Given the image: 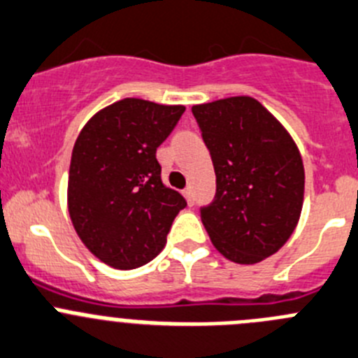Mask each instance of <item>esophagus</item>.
Returning <instances> with one entry per match:
<instances>
[{
	"label": "esophagus",
	"instance_id": "esophagus-1",
	"mask_svg": "<svg viewBox=\"0 0 358 358\" xmlns=\"http://www.w3.org/2000/svg\"><path fill=\"white\" fill-rule=\"evenodd\" d=\"M182 195L186 196V200H188L189 206H193V203H195V199H193V189L189 188V186L185 189V192H182Z\"/></svg>",
	"mask_w": 358,
	"mask_h": 358
}]
</instances>
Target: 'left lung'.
<instances>
[{"instance_id": "8db88e82", "label": "left lung", "mask_w": 358, "mask_h": 358, "mask_svg": "<svg viewBox=\"0 0 358 358\" xmlns=\"http://www.w3.org/2000/svg\"><path fill=\"white\" fill-rule=\"evenodd\" d=\"M213 158L216 196L200 217L230 262L258 264L281 250L299 223L304 165L281 122L251 96L193 105Z\"/></svg>"}]
</instances>
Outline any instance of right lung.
Masks as SVG:
<instances>
[{
	"label": "right lung",
	"instance_id": "right-lung-1",
	"mask_svg": "<svg viewBox=\"0 0 358 358\" xmlns=\"http://www.w3.org/2000/svg\"><path fill=\"white\" fill-rule=\"evenodd\" d=\"M186 107L124 98L86 122L71 151L68 213L87 250L121 271L151 262L186 207L162 182L156 149Z\"/></svg>",
	"mask_w": 358,
	"mask_h": 358
}]
</instances>
